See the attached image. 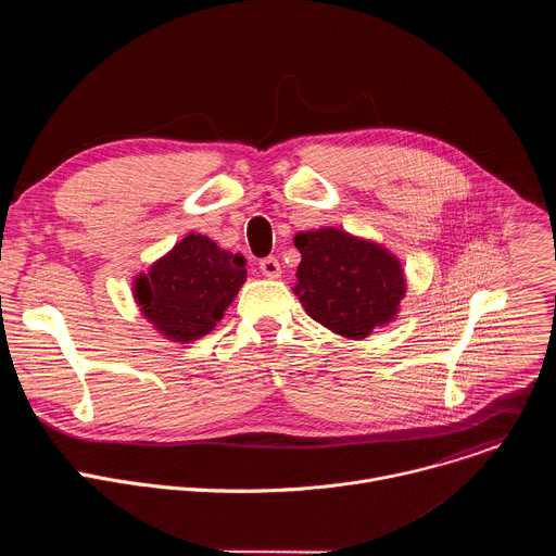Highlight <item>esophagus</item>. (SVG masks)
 <instances>
[{"label":"esophagus","mask_w":556,"mask_h":556,"mask_svg":"<svg viewBox=\"0 0 556 556\" xmlns=\"http://www.w3.org/2000/svg\"><path fill=\"white\" fill-rule=\"evenodd\" d=\"M260 270H262V275L268 277V279H279V277H281V264H279L275 257L262 260Z\"/></svg>","instance_id":"34e87169"}]
</instances>
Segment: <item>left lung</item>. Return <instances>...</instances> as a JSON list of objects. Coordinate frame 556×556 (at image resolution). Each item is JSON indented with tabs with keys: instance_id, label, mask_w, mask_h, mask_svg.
<instances>
[{
	"instance_id": "1",
	"label": "left lung",
	"mask_w": 556,
	"mask_h": 556,
	"mask_svg": "<svg viewBox=\"0 0 556 556\" xmlns=\"http://www.w3.org/2000/svg\"><path fill=\"white\" fill-rule=\"evenodd\" d=\"M294 247L301 264L292 292L316 324L361 341L399 316L407 279L382 244L324 226L296 232Z\"/></svg>"
}]
</instances>
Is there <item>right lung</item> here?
<instances>
[{
  "label": "right lung",
  "instance_id": "add662e5",
  "mask_svg": "<svg viewBox=\"0 0 556 556\" xmlns=\"http://www.w3.org/2000/svg\"><path fill=\"white\" fill-rule=\"evenodd\" d=\"M247 260L219 249L206 235L189 232L147 273L131 292L144 319L174 343L206 337L247 281Z\"/></svg>",
  "mask_w": 556,
  "mask_h": 556
}]
</instances>
